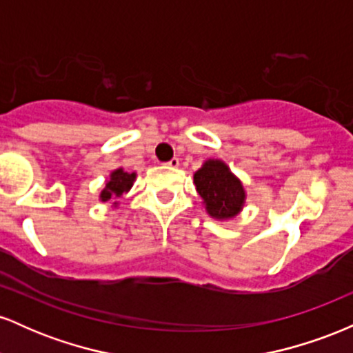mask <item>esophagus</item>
<instances>
[{"label":"esophagus","instance_id":"esophagus-1","mask_svg":"<svg viewBox=\"0 0 353 353\" xmlns=\"http://www.w3.org/2000/svg\"><path fill=\"white\" fill-rule=\"evenodd\" d=\"M165 164H168L169 168H179V159H177V157H172V159Z\"/></svg>","mask_w":353,"mask_h":353}]
</instances>
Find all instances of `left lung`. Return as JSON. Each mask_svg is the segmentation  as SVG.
<instances>
[{
	"label": "left lung",
	"instance_id": "1",
	"mask_svg": "<svg viewBox=\"0 0 353 353\" xmlns=\"http://www.w3.org/2000/svg\"><path fill=\"white\" fill-rule=\"evenodd\" d=\"M194 184L210 217L219 221L232 219L244 208V185L222 161H205L199 171L194 174Z\"/></svg>",
	"mask_w": 353,
	"mask_h": 353
}]
</instances>
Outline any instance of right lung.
Segmentation results:
<instances>
[{
  "mask_svg": "<svg viewBox=\"0 0 353 353\" xmlns=\"http://www.w3.org/2000/svg\"><path fill=\"white\" fill-rule=\"evenodd\" d=\"M136 181V172H125L123 168L116 169L109 176V181L106 182V188L101 190L99 199L103 202H108L111 199H119L124 192H128L132 188ZM116 204V202H114Z\"/></svg>",
  "mask_w": 353,
  "mask_h": 353,
  "instance_id": "obj_1",
  "label": "right lung"
}]
</instances>
